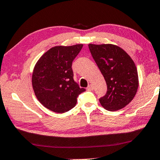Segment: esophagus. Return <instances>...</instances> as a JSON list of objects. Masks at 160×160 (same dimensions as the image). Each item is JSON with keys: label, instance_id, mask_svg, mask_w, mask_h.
Here are the masks:
<instances>
[{"label": "esophagus", "instance_id": "obj_1", "mask_svg": "<svg viewBox=\"0 0 160 160\" xmlns=\"http://www.w3.org/2000/svg\"><path fill=\"white\" fill-rule=\"evenodd\" d=\"M93 86L91 84L88 85V87H87V90L88 91H91V90H93Z\"/></svg>", "mask_w": 160, "mask_h": 160}]
</instances>
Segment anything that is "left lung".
<instances>
[{
  "instance_id": "obj_1",
  "label": "left lung",
  "mask_w": 160,
  "mask_h": 160,
  "mask_svg": "<svg viewBox=\"0 0 160 160\" xmlns=\"http://www.w3.org/2000/svg\"><path fill=\"white\" fill-rule=\"evenodd\" d=\"M89 50L102 75L108 90L100 98L105 109L116 111L130 102L138 88V74L131 57L120 47L111 44H88Z\"/></svg>"
}]
</instances>
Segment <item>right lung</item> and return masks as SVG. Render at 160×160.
Returning a JSON list of instances; mask_svg holds the SVG:
<instances>
[{"label": "right lung", "instance_id": "obj_1", "mask_svg": "<svg viewBox=\"0 0 160 160\" xmlns=\"http://www.w3.org/2000/svg\"><path fill=\"white\" fill-rule=\"evenodd\" d=\"M82 44L55 46L39 59L32 74V86L38 100L51 111L63 113L77 104V98L86 91L73 79L72 61Z\"/></svg>", "mask_w": 160, "mask_h": 160}]
</instances>
